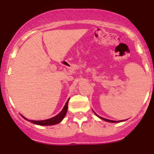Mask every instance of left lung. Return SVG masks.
I'll return each instance as SVG.
<instances>
[{
  "mask_svg": "<svg viewBox=\"0 0 154 154\" xmlns=\"http://www.w3.org/2000/svg\"><path fill=\"white\" fill-rule=\"evenodd\" d=\"M99 118H101L102 119H103V120H105V121H107V122H110V123H117V122H122V120H121V121L120 120H119V121H113V120H110V119H105V118H103V117H99Z\"/></svg>",
  "mask_w": 154,
  "mask_h": 154,
  "instance_id": "8db88e82",
  "label": "left lung"
}]
</instances>
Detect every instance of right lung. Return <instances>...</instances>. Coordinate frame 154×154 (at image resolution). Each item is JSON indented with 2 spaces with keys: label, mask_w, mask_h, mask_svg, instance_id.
<instances>
[{
  "label": "right lung",
  "mask_w": 154,
  "mask_h": 154,
  "mask_svg": "<svg viewBox=\"0 0 154 154\" xmlns=\"http://www.w3.org/2000/svg\"><path fill=\"white\" fill-rule=\"evenodd\" d=\"M69 100H68V101L66 102V103H65L63 109H62V111H61V112L58 114V115L55 116H54V117L51 118V119H45V120L35 121V120H29V119H25L24 116H23V117H24V119H27L28 121H30V122H31V123H33L34 124L40 125V126H51V125L57 124V123H60L61 121L63 119V118L65 117V114H66V112H67L68 103H69Z\"/></svg>",
  "instance_id": "1"
}]
</instances>
